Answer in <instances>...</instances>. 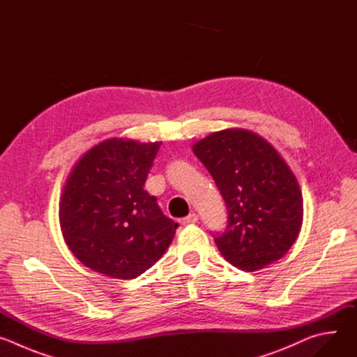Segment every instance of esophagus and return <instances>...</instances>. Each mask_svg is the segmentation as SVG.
Returning a JSON list of instances; mask_svg holds the SVG:
<instances>
[{
	"instance_id": "obj_1",
	"label": "esophagus",
	"mask_w": 357,
	"mask_h": 357,
	"mask_svg": "<svg viewBox=\"0 0 357 357\" xmlns=\"http://www.w3.org/2000/svg\"><path fill=\"white\" fill-rule=\"evenodd\" d=\"M196 222H197V215H196V213H190V215H188L186 218L181 219V225H183V226L193 225V223H196Z\"/></svg>"
}]
</instances>
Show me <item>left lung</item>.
Instances as JSON below:
<instances>
[{"instance_id":"left-lung-1","label":"left lung","mask_w":357,"mask_h":357,"mask_svg":"<svg viewBox=\"0 0 357 357\" xmlns=\"http://www.w3.org/2000/svg\"><path fill=\"white\" fill-rule=\"evenodd\" d=\"M227 206V227L215 243L234 267L252 273L284 257L303 219L299 183L261 135L245 128L212 132L192 145Z\"/></svg>"}]
</instances>
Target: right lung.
<instances>
[{
    "label": "right lung",
    "instance_id": "right-lung-1",
    "mask_svg": "<svg viewBox=\"0 0 357 357\" xmlns=\"http://www.w3.org/2000/svg\"><path fill=\"white\" fill-rule=\"evenodd\" d=\"M161 144L107 138L69 172L59 200L61 230L75 257L93 271L132 280L169 247L178 223L144 189Z\"/></svg>",
    "mask_w": 357,
    "mask_h": 357
}]
</instances>
